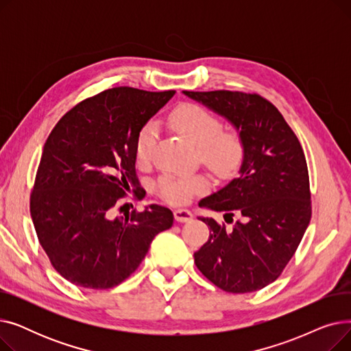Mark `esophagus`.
I'll list each match as a JSON object with an SVG mask.
<instances>
[{"label": "esophagus", "instance_id": "obj_1", "mask_svg": "<svg viewBox=\"0 0 351 351\" xmlns=\"http://www.w3.org/2000/svg\"><path fill=\"white\" fill-rule=\"evenodd\" d=\"M173 216H175V220L179 223H185V222H189V220H192V213L186 209H179V210H175L173 212Z\"/></svg>", "mask_w": 351, "mask_h": 351}]
</instances>
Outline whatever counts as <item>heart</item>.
<instances>
[{
	"label": "heart",
	"mask_w": 351,
	"mask_h": 351,
	"mask_svg": "<svg viewBox=\"0 0 351 351\" xmlns=\"http://www.w3.org/2000/svg\"><path fill=\"white\" fill-rule=\"evenodd\" d=\"M172 131L196 146L200 163L215 176L226 179L241 168L246 146L242 135L234 129H222L220 119L210 110L197 104H182L176 106L168 118ZM159 139L158 125L147 122L138 134L135 154L139 163L146 165L154 158ZM208 189V179L202 175L182 176L175 173L163 175L155 186L156 193L173 206H182L191 199Z\"/></svg>",
	"instance_id": "obj_1"
}]
</instances>
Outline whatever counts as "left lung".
I'll list each match as a JSON object with an SVG mask.
<instances>
[{"label":"left lung","instance_id":"1","mask_svg":"<svg viewBox=\"0 0 351 351\" xmlns=\"http://www.w3.org/2000/svg\"><path fill=\"white\" fill-rule=\"evenodd\" d=\"M230 121L246 146L239 176L199 206L225 212L226 229L212 217L209 241L195 265L228 293H250L274 282L298 250L311 219L303 147L270 101L239 90H183ZM238 219L234 221V217Z\"/></svg>","mask_w":351,"mask_h":351}]
</instances>
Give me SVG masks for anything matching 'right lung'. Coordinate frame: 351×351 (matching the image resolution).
I'll list each match as a JSON object with an SVG mask.
<instances>
[{
  "instance_id": "right-lung-1",
  "label": "right lung",
  "mask_w": 351,
  "mask_h": 351,
  "mask_svg": "<svg viewBox=\"0 0 351 351\" xmlns=\"http://www.w3.org/2000/svg\"><path fill=\"white\" fill-rule=\"evenodd\" d=\"M175 95L131 86L106 89L69 109L51 131L29 196L38 241L53 269L85 289L115 287L142 263L154 237L173 223L151 205L115 216L131 188L143 125ZM139 196V195H136Z\"/></svg>"
}]
</instances>
